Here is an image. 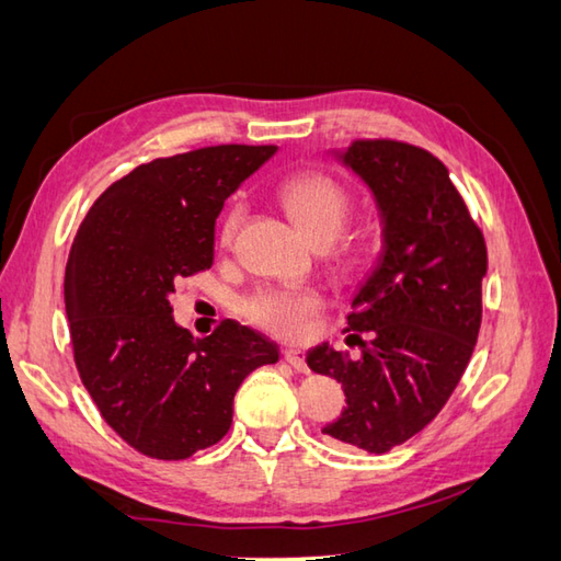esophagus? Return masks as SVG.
Here are the masks:
<instances>
[{
    "instance_id": "esophagus-1",
    "label": "esophagus",
    "mask_w": 561,
    "mask_h": 561,
    "mask_svg": "<svg viewBox=\"0 0 561 561\" xmlns=\"http://www.w3.org/2000/svg\"><path fill=\"white\" fill-rule=\"evenodd\" d=\"M284 360H287L294 370L309 373V365H307V360H304L301 351H297V348H287V351H284Z\"/></svg>"
}]
</instances>
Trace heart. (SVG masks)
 I'll list each match as a JSON object with an SVG mask.
<instances>
[{
    "label": "heart",
    "instance_id": "b5f03b06",
    "mask_svg": "<svg viewBox=\"0 0 561 561\" xmlns=\"http://www.w3.org/2000/svg\"><path fill=\"white\" fill-rule=\"evenodd\" d=\"M282 206L311 245H331L351 216V196L339 181L321 171L289 179L279 188ZM242 222V206L232 203L220 222V242L230 245ZM321 297L311 289H270L245 304L248 319L279 339H301L321 309Z\"/></svg>",
    "mask_w": 561,
    "mask_h": 561
}]
</instances>
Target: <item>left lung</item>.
I'll return each mask as SVG.
<instances>
[{
    "label": "left lung",
    "instance_id": "8db88e82",
    "mask_svg": "<svg viewBox=\"0 0 561 561\" xmlns=\"http://www.w3.org/2000/svg\"><path fill=\"white\" fill-rule=\"evenodd\" d=\"M331 154L373 193L382 250L345 325L353 331L345 343H358L360 358L319 343L307 363L345 392L341 416L323 434L385 454L422 432L461 380L481 329L488 252L449 171L430 151L363 139Z\"/></svg>",
    "mask_w": 561,
    "mask_h": 561
}]
</instances>
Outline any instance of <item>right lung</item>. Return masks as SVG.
<instances>
[{
  "label": "right lung",
  "instance_id": "add662e5",
  "mask_svg": "<svg viewBox=\"0 0 561 561\" xmlns=\"http://www.w3.org/2000/svg\"><path fill=\"white\" fill-rule=\"evenodd\" d=\"M274 154L220 145L154 159L80 222L64 282L76 365L103 420L145 456L218 444L242 380L279 360L277 343L238 321L193 339L169 304L181 277L210 270L222 203Z\"/></svg>",
  "mask_w": 561,
  "mask_h": 561
}]
</instances>
